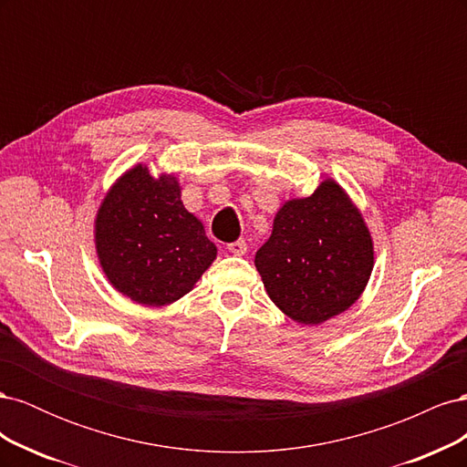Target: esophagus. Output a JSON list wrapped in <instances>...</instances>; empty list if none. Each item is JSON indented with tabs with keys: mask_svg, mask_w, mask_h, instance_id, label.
<instances>
[{
	"mask_svg": "<svg viewBox=\"0 0 467 467\" xmlns=\"http://www.w3.org/2000/svg\"><path fill=\"white\" fill-rule=\"evenodd\" d=\"M228 249L234 253V255H245V253H247L245 239H235V242L228 244Z\"/></svg>",
	"mask_w": 467,
	"mask_h": 467,
	"instance_id": "obj_1",
	"label": "esophagus"
}]
</instances>
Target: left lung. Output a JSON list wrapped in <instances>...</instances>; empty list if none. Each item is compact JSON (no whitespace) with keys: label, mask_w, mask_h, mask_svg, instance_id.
I'll return each mask as SVG.
<instances>
[{"label":"left lung","mask_w":467,"mask_h":467,"mask_svg":"<svg viewBox=\"0 0 467 467\" xmlns=\"http://www.w3.org/2000/svg\"><path fill=\"white\" fill-rule=\"evenodd\" d=\"M255 266L282 312L316 325L358 300L374 266L372 239L343 189L325 181L278 210Z\"/></svg>","instance_id":"8db88e82"}]
</instances>
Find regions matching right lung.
Instances as JSON below:
<instances>
[{
    "instance_id": "obj_1",
    "label": "right lung",
    "mask_w": 467,
    "mask_h": 467,
    "mask_svg": "<svg viewBox=\"0 0 467 467\" xmlns=\"http://www.w3.org/2000/svg\"><path fill=\"white\" fill-rule=\"evenodd\" d=\"M95 230L110 285L144 306L182 298L216 259L202 223L182 206L177 181L155 179L144 165L110 189Z\"/></svg>"
}]
</instances>
